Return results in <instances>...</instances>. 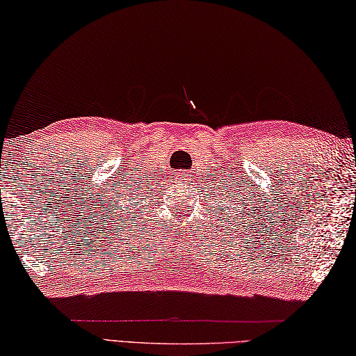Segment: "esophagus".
Returning a JSON list of instances; mask_svg holds the SVG:
<instances>
[{
	"instance_id": "esophagus-1",
	"label": "esophagus",
	"mask_w": 356,
	"mask_h": 356,
	"mask_svg": "<svg viewBox=\"0 0 356 356\" xmlns=\"http://www.w3.org/2000/svg\"><path fill=\"white\" fill-rule=\"evenodd\" d=\"M179 177H183V178H186V177H187V173H183V175H179Z\"/></svg>"
}]
</instances>
